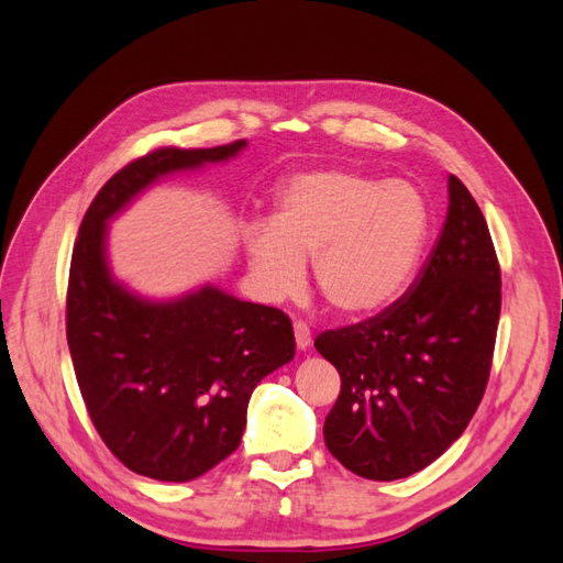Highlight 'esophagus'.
Returning <instances> with one entry per match:
<instances>
[{
  "label": "esophagus",
  "mask_w": 563,
  "mask_h": 563,
  "mask_svg": "<svg viewBox=\"0 0 563 563\" xmlns=\"http://www.w3.org/2000/svg\"><path fill=\"white\" fill-rule=\"evenodd\" d=\"M294 333H296V345H298V350H308L310 343H312V333H310V329H308V323L296 321V323H294Z\"/></svg>",
  "instance_id": "34e87169"
}]
</instances>
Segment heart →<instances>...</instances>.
Segmentation results:
<instances>
[{
    "instance_id": "1",
    "label": "heart",
    "mask_w": 563,
    "mask_h": 563,
    "mask_svg": "<svg viewBox=\"0 0 563 563\" xmlns=\"http://www.w3.org/2000/svg\"><path fill=\"white\" fill-rule=\"evenodd\" d=\"M428 234L430 211L418 187L331 166L288 176L272 220H253L244 246L267 300L296 296L312 258L323 300L340 317L364 319L404 294Z\"/></svg>"
}]
</instances>
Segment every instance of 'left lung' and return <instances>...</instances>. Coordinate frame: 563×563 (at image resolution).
<instances>
[{
	"instance_id": "1",
	"label": "left lung",
	"mask_w": 563,
	"mask_h": 563,
	"mask_svg": "<svg viewBox=\"0 0 563 563\" xmlns=\"http://www.w3.org/2000/svg\"><path fill=\"white\" fill-rule=\"evenodd\" d=\"M500 267L467 187L449 176V213L413 291L317 352L340 373L323 441L350 472L395 482L428 467L465 432L490 373Z\"/></svg>"
}]
</instances>
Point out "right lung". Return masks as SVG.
<instances>
[{
    "mask_svg": "<svg viewBox=\"0 0 563 563\" xmlns=\"http://www.w3.org/2000/svg\"><path fill=\"white\" fill-rule=\"evenodd\" d=\"M244 150L164 147L131 162L96 195L73 251L67 347L84 404L106 446L157 482H192L236 451L255 385L296 356L294 327L216 284L141 296L114 277L110 223L159 180Z\"/></svg>",
    "mask_w": 563,
    "mask_h": 563,
    "instance_id": "1",
    "label": "right lung"
}]
</instances>
